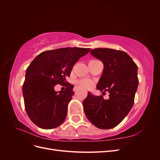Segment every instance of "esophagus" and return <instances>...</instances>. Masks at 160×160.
Returning <instances> with one entry per match:
<instances>
[{
  "label": "esophagus",
  "mask_w": 160,
  "mask_h": 160,
  "mask_svg": "<svg viewBox=\"0 0 160 160\" xmlns=\"http://www.w3.org/2000/svg\"><path fill=\"white\" fill-rule=\"evenodd\" d=\"M77 90H78V88H77V87H75L74 89H73V91H77Z\"/></svg>",
  "instance_id": "1"
}]
</instances>
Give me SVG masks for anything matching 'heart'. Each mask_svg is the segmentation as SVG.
<instances>
[{
    "label": "heart",
    "mask_w": 160,
    "mask_h": 160,
    "mask_svg": "<svg viewBox=\"0 0 160 160\" xmlns=\"http://www.w3.org/2000/svg\"><path fill=\"white\" fill-rule=\"evenodd\" d=\"M94 85V83L93 81H91L88 79H83L80 80L79 81V86L83 88H88L90 89L92 88Z\"/></svg>",
    "instance_id": "obj_1"
}]
</instances>
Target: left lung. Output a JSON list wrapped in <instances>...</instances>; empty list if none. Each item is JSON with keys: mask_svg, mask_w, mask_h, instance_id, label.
<instances>
[{"mask_svg": "<svg viewBox=\"0 0 160 160\" xmlns=\"http://www.w3.org/2000/svg\"><path fill=\"white\" fill-rule=\"evenodd\" d=\"M91 55L102 61L103 74L97 89L108 92L109 98L88 93L83 101L84 112L89 122L101 129L117 126L126 117L134 103L139 80L138 66L126 52L108 48L90 51Z\"/></svg>", "mask_w": 160, "mask_h": 160, "instance_id": "obj_1", "label": "left lung"}]
</instances>
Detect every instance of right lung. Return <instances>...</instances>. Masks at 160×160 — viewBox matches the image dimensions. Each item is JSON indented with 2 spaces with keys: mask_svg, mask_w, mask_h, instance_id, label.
I'll return each instance as SVG.
<instances>
[{
  "mask_svg": "<svg viewBox=\"0 0 160 160\" xmlns=\"http://www.w3.org/2000/svg\"><path fill=\"white\" fill-rule=\"evenodd\" d=\"M89 48L65 47L46 51L37 55L27 67L22 85L25 107L28 118L38 127L57 128L66 118L67 106L72 99L74 86L66 81L72 67ZM57 84L65 90L55 92Z\"/></svg>",
  "mask_w": 160,
  "mask_h": 160,
  "instance_id": "1",
  "label": "right lung"
}]
</instances>
